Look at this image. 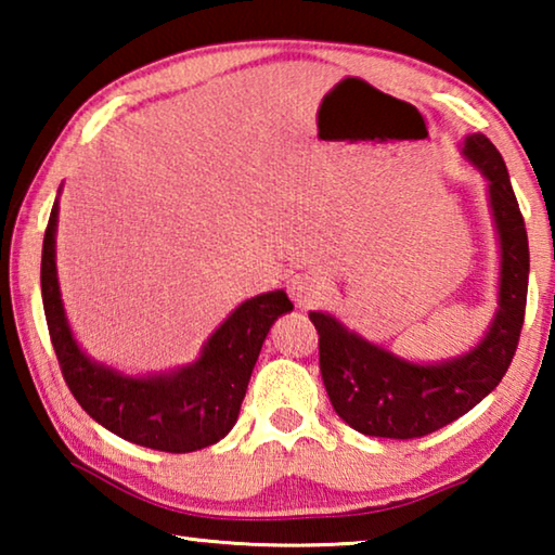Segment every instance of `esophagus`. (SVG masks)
Returning <instances> with one entry per match:
<instances>
[{"instance_id": "1", "label": "esophagus", "mask_w": 555, "mask_h": 555, "mask_svg": "<svg viewBox=\"0 0 555 555\" xmlns=\"http://www.w3.org/2000/svg\"><path fill=\"white\" fill-rule=\"evenodd\" d=\"M288 296L300 308L318 306L327 296V281L321 271H298L288 279Z\"/></svg>"}]
</instances>
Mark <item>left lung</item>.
I'll return each mask as SVG.
<instances>
[{
    "label": "left lung",
    "mask_w": 555,
    "mask_h": 555,
    "mask_svg": "<svg viewBox=\"0 0 555 555\" xmlns=\"http://www.w3.org/2000/svg\"><path fill=\"white\" fill-rule=\"evenodd\" d=\"M463 154L487 178L502 249L500 308L480 345L448 362L413 364L350 333L333 315L308 313L333 409L364 436L406 440L453 424L502 382L519 345L529 288V237L519 203L490 139L469 134Z\"/></svg>",
    "instance_id": "obj_1"
}]
</instances>
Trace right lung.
I'll return each mask as SVG.
<instances>
[{
  "label": "right lung",
  "instance_id": "obj_1",
  "mask_svg": "<svg viewBox=\"0 0 555 555\" xmlns=\"http://www.w3.org/2000/svg\"><path fill=\"white\" fill-rule=\"evenodd\" d=\"M55 224L59 203H53L43 234L41 296L53 350L75 401L115 436L164 453H193L228 436L237 424L269 327L294 311L284 291H269L234 308L188 367L125 377L90 360L75 343L55 274Z\"/></svg>",
  "mask_w": 555,
  "mask_h": 555
}]
</instances>
